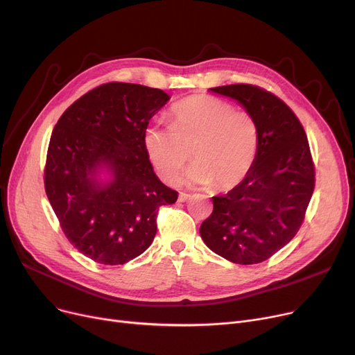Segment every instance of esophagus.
I'll use <instances>...</instances> for the list:
<instances>
[{"instance_id":"esophagus-1","label":"esophagus","mask_w":355,"mask_h":355,"mask_svg":"<svg viewBox=\"0 0 355 355\" xmlns=\"http://www.w3.org/2000/svg\"><path fill=\"white\" fill-rule=\"evenodd\" d=\"M190 197H191V196L187 194V193H180V194H178V201H181V202H182V201H187Z\"/></svg>"}]
</instances>
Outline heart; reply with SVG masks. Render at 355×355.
<instances>
[{
    "mask_svg": "<svg viewBox=\"0 0 355 355\" xmlns=\"http://www.w3.org/2000/svg\"><path fill=\"white\" fill-rule=\"evenodd\" d=\"M171 126L149 125L144 132L146 155L158 175L173 182L190 159L196 164L184 181L229 190L250 173L257 155L259 132L252 115L226 101L200 95L178 102L170 112Z\"/></svg>",
    "mask_w": 355,
    "mask_h": 355,
    "instance_id": "obj_1",
    "label": "heart"
}]
</instances>
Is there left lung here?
Returning a JSON list of instances; mask_svg holds the SVG:
<instances>
[{"mask_svg":"<svg viewBox=\"0 0 355 355\" xmlns=\"http://www.w3.org/2000/svg\"><path fill=\"white\" fill-rule=\"evenodd\" d=\"M237 101L257 125L259 146L248 177L227 194L213 197L201 239L233 263L268 260L301 229L315 187V166L305 129L273 93L246 83L211 87Z\"/></svg>","mask_w":355,"mask_h":355,"instance_id":"8db88e82","label":"left lung"}]
</instances>
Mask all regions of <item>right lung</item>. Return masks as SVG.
<instances>
[{
  "mask_svg": "<svg viewBox=\"0 0 355 355\" xmlns=\"http://www.w3.org/2000/svg\"><path fill=\"white\" fill-rule=\"evenodd\" d=\"M168 101L161 89L105 83L70 105L53 129L46 194L70 243L96 263L123 265L144 253L159 207L177 201L144 145L149 119Z\"/></svg>",
  "mask_w": 355,
  "mask_h": 355,
  "instance_id": "1",
  "label": "right lung"
}]
</instances>
